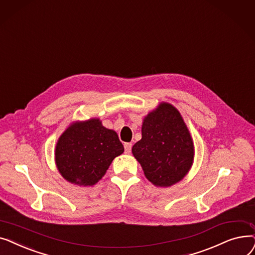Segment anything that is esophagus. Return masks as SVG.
I'll use <instances>...</instances> for the list:
<instances>
[{
	"instance_id": "esophagus-1",
	"label": "esophagus",
	"mask_w": 255,
	"mask_h": 255,
	"mask_svg": "<svg viewBox=\"0 0 255 255\" xmlns=\"http://www.w3.org/2000/svg\"><path fill=\"white\" fill-rule=\"evenodd\" d=\"M131 146H132L131 143H125V151H126V153H129L130 152Z\"/></svg>"
}]
</instances>
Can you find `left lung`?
Returning a JSON list of instances; mask_svg holds the SVG:
<instances>
[{"instance_id":"1","label":"left lung","mask_w":255,"mask_h":255,"mask_svg":"<svg viewBox=\"0 0 255 255\" xmlns=\"http://www.w3.org/2000/svg\"><path fill=\"white\" fill-rule=\"evenodd\" d=\"M131 151L148 180L155 186L170 187L190 170L194 145L179 112L163 103L145 117L142 139Z\"/></svg>"}]
</instances>
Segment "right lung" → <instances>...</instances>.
<instances>
[{
  "mask_svg": "<svg viewBox=\"0 0 255 255\" xmlns=\"http://www.w3.org/2000/svg\"><path fill=\"white\" fill-rule=\"evenodd\" d=\"M125 151L116 132L100 119L71 125L59 138L55 156L59 172L79 186H92L104 176L114 157Z\"/></svg>",
  "mask_w": 255,
  "mask_h": 255,
  "instance_id": "add662e5",
  "label": "right lung"
}]
</instances>
